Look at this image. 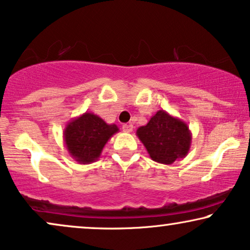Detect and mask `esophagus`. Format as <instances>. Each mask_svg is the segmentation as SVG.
<instances>
[{
    "label": "esophagus",
    "mask_w": 250,
    "mask_h": 250,
    "mask_svg": "<svg viewBox=\"0 0 250 250\" xmlns=\"http://www.w3.org/2000/svg\"><path fill=\"white\" fill-rule=\"evenodd\" d=\"M132 129H133L132 124H124V125H123V131L126 132V133L132 132Z\"/></svg>",
    "instance_id": "obj_1"
}]
</instances>
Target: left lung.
Segmentation results:
<instances>
[{"label":"left lung","mask_w":250,"mask_h":250,"mask_svg":"<svg viewBox=\"0 0 250 250\" xmlns=\"http://www.w3.org/2000/svg\"><path fill=\"white\" fill-rule=\"evenodd\" d=\"M137 135L151 160L161 164H172L186 157L192 144V133L186 123L164 110H158L147 125L140 126Z\"/></svg>","instance_id":"1"}]
</instances>
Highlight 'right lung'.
<instances>
[{
	"instance_id": "1",
	"label": "right lung",
	"mask_w": 250,
	"mask_h": 250,
	"mask_svg": "<svg viewBox=\"0 0 250 250\" xmlns=\"http://www.w3.org/2000/svg\"><path fill=\"white\" fill-rule=\"evenodd\" d=\"M118 131L116 124H106L97 115L85 112L67 123L63 140L74 161L89 164L99 160L106 142Z\"/></svg>"
}]
</instances>
